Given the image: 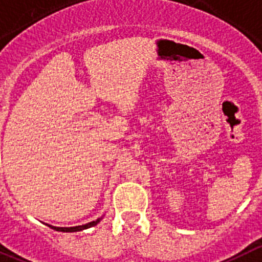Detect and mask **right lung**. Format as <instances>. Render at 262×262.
Wrapping results in <instances>:
<instances>
[{"instance_id": "1", "label": "right lung", "mask_w": 262, "mask_h": 262, "mask_svg": "<svg viewBox=\"0 0 262 262\" xmlns=\"http://www.w3.org/2000/svg\"><path fill=\"white\" fill-rule=\"evenodd\" d=\"M101 219H103V217L96 219L95 221H91V223H87V224H84V225L71 226V228H60V226H52V225H49V224H46V225L50 226V228H52V229H54V230H56V231H64V233H74V231H81V230H84V229L91 228V226L98 225V224L100 223Z\"/></svg>"}]
</instances>
